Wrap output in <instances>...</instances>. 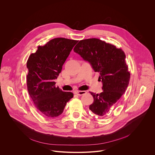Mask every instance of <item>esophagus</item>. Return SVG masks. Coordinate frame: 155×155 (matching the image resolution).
I'll list each match as a JSON object with an SVG mask.
<instances>
[{
    "label": "esophagus",
    "instance_id": "34e87169",
    "mask_svg": "<svg viewBox=\"0 0 155 155\" xmlns=\"http://www.w3.org/2000/svg\"><path fill=\"white\" fill-rule=\"evenodd\" d=\"M75 94L77 95H83L85 94H86V92L84 91H77L75 92Z\"/></svg>",
    "mask_w": 155,
    "mask_h": 155
}]
</instances>
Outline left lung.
<instances>
[{
  "label": "left lung",
  "mask_w": 155,
  "mask_h": 155,
  "mask_svg": "<svg viewBox=\"0 0 155 155\" xmlns=\"http://www.w3.org/2000/svg\"><path fill=\"white\" fill-rule=\"evenodd\" d=\"M74 51L88 61L94 71L100 74L98 79L102 82L104 91L99 94L90 92L94 101L89 110L100 117L105 118L129 84L130 74L124 51L97 38L80 41Z\"/></svg>",
  "instance_id": "1"
}]
</instances>
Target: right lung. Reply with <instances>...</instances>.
I'll return each instance as SVG.
<instances>
[{
  "mask_svg": "<svg viewBox=\"0 0 155 155\" xmlns=\"http://www.w3.org/2000/svg\"><path fill=\"white\" fill-rule=\"evenodd\" d=\"M78 41L63 38L50 40L31 54L27 62L28 72L27 85L29 95L41 114L54 118L61 115L73 97L55 87L54 80L61 72L63 65Z\"/></svg>",
  "mask_w": 155,
  "mask_h": 155,
  "instance_id": "1",
  "label": "right lung"
}]
</instances>
